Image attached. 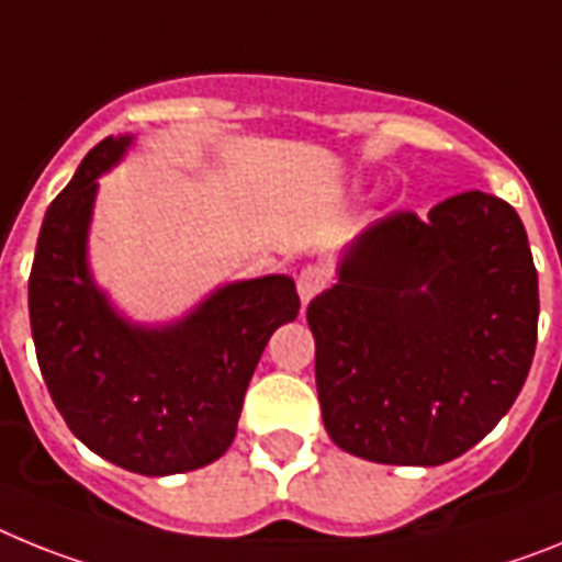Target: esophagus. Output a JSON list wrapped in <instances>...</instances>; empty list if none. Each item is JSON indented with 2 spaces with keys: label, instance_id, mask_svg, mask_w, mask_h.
Segmentation results:
<instances>
[{
  "label": "esophagus",
  "instance_id": "esophagus-1",
  "mask_svg": "<svg viewBox=\"0 0 562 562\" xmlns=\"http://www.w3.org/2000/svg\"><path fill=\"white\" fill-rule=\"evenodd\" d=\"M325 285H328V274H325L322 268H316V266L302 268L300 277H296V294H300V300H302V308H305V305H308V302L314 300V296L319 294Z\"/></svg>",
  "mask_w": 562,
  "mask_h": 562
}]
</instances>
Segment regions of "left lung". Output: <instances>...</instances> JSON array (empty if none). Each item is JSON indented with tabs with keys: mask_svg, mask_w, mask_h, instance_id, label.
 <instances>
[{
	"mask_svg": "<svg viewBox=\"0 0 562 562\" xmlns=\"http://www.w3.org/2000/svg\"><path fill=\"white\" fill-rule=\"evenodd\" d=\"M538 271L506 200L463 192L364 228L308 305L336 447L438 467L509 413L538 345Z\"/></svg>",
	"mask_w": 562,
	"mask_h": 562,
	"instance_id": "8db88e82",
	"label": "left lung"
}]
</instances>
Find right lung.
I'll return each instance as SVG.
<instances>
[{
  "label": "right lung",
  "instance_id": "obj_1",
  "mask_svg": "<svg viewBox=\"0 0 562 562\" xmlns=\"http://www.w3.org/2000/svg\"><path fill=\"white\" fill-rule=\"evenodd\" d=\"M133 135L104 138L53 200L33 257L31 330L53 404L95 456L138 475H175L232 447L268 339L300 314L294 280L228 282L172 325L124 319L87 266L99 178Z\"/></svg>",
  "mask_w": 562,
  "mask_h": 562
}]
</instances>
